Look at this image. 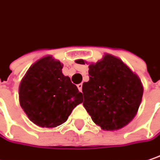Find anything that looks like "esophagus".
I'll list each match as a JSON object with an SVG mask.
<instances>
[{
  "mask_svg": "<svg viewBox=\"0 0 160 160\" xmlns=\"http://www.w3.org/2000/svg\"><path fill=\"white\" fill-rule=\"evenodd\" d=\"M77 87H78V89H79L80 91H82V84H81V83L78 84V85H77Z\"/></svg>",
  "mask_w": 160,
  "mask_h": 160,
  "instance_id": "34e87169",
  "label": "esophagus"
}]
</instances>
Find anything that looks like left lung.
Wrapping results in <instances>:
<instances>
[{"mask_svg": "<svg viewBox=\"0 0 160 160\" xmlns=\"http://www.w3.org/2000/svg\"><path fill=\"white\" fill-rule=\"evenodd\" d=\"M76 62L86 63L83 60ZM89 80L82 85L83 106L92 120L104 130L125 127L136 116L142 99L139 78L110 54L89 64Z\"/></svg>", "mask_w": 160, "mask_h": 160, "instance_id": "left-lung-1", "label": "left lung"}]
</instances>
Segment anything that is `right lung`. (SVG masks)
Here are the masks:
<instances>
[{
  "label": "right lung",
  "mask_w": 160,
  "mask_h": 160,
  "mask_svg": "<svg viewBox=\"0 0 160 160\" xmlns=\"http://www.w3.org/2000/svg\"><path fill=\"white\" fill-rule=\"evenodd\" d=\"M61 70L60 61L46 56L33 63L21 81V107L39 127L60 126L83 101L82 93Z\"/></svg>",
  "instance_id": "right-lung-1"
}]
</instances>
